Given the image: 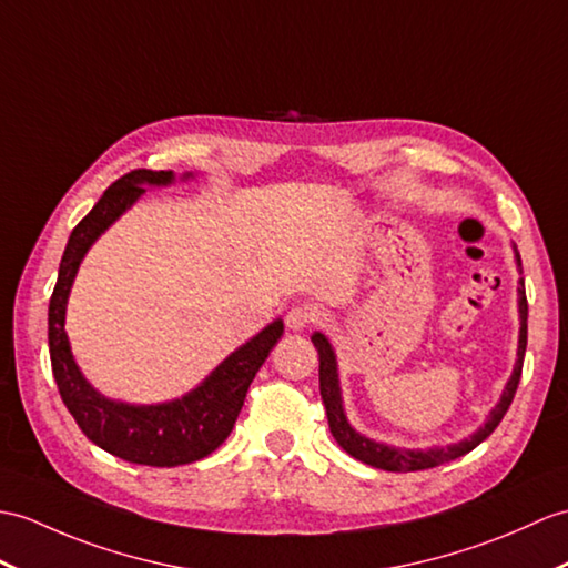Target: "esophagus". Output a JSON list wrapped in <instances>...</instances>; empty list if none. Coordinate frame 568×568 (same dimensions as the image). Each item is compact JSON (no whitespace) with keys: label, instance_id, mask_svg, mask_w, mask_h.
Wrapping results in <instances>:
<instances>
[{"label":"esophagus","instance_id":"1","mask_svg":"<svg viewBox=\"0 0 568 568\" xmlns=\"http://www.w3.org/2000/svg\"><path fill=\"white\" fill-rule=\"evenodd\" d=\"M316 320H320V312H316V307H312V305H305V302H302V305L290 307V312L285 316V322L290 328H293V332L312 326Z\"/></svg>","mask_w":568,"mask_h":568}]
</instances>
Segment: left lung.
<instances>
[{"label": "left lung", "instance_id": "8db88e82", "mask_svg": "<svg viewBox=\"0 0 568 568\" xmlns=\"http://www.w3.org/2000/svg\"><path fill=\"white\" fill-rule=\"evenodd\" d=\"M520 263V256H518ZM520 346H518V363H516V373H513L510 382L506 385L504 397L496 404V408L491 412L489 420H486L484 428H479L477 433L471 435L469 440H463L457 445H447V447H433V450H397V447H387L379 445L375 440L363 438L361 433H355L344 414V406H341V394H338V377H336V361H334V351L328 346V341L324 334H314L312 341L316 351H320V392L322 399L326 406V416H328V428H332L334 438L338 440V445L344 450L361 459V463L377 467V469H387V471H418V469H430L450 463V459H457L467 455L469 450H474L481 440L489 438V435L496 430V426L500 424V418L506 416L508 406L516 397L518 382L523 375V355H525V346H527V297H525V283L520 281Z\"/></svg>", "mask_w": 568, "mask_h": 568}]
</instances>
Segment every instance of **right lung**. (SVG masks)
I'll return each instance as SVG.
<instances>
[{"instance_id":"add662e5","label":"right lung","mask_w":568,"mask_h":568,"mask_svg":"<svg viewBox=\"0 0 568 568\" xmlns=\"http://www.w3.org/2000/svg\"><path fill=\"white\" fill-rule=\"evenodd\" d=\"M171 179V171L133 169L105 189L91 213L70 234L48 307L52 375L77 426L101 450L148 467L189 465L217 450L234 428L258 367L283 336V322H273L246 346L234 351L189 397L162 406H128L103 399L77 371L64 334V307L79 261L91 242L144 193L140 183H169Z\"/></svg>"}]
</instances>
